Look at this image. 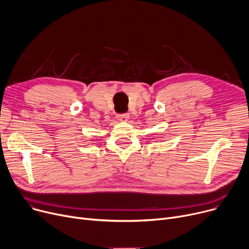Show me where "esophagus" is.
Instances as JSON below:
<instances>
[{
    "mask_svg": "<svg viewBox=\"0 0 249 249\" xmlns=\"http://www.w3.org/2000/svg\"><path fill=\"white\" fill-rule=\"evenodd\" d=\"M116 118L119 119V121L121 122H127L128 119H129V114L128 113H124V114H118V116Z\"/></svg>",
    "mask_w": 249,
    "mask_h": 249,
    "instance_id": "1",
    "label": "esophagus"
}]
</instances>
